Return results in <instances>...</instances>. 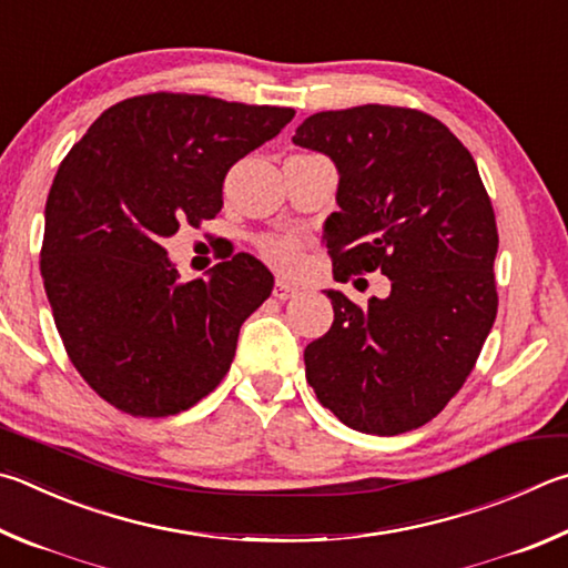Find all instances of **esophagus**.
<instances>
[{
  "label": "esophagus",
  "instance_id": "obj_1",
  "mask_svg": "<svg viewBox=\"0 0 568 568\" xmlns=\"http://www.w3.org/2000/svg\"><path fill=\"white\" fill-rule=\"evenodd\" d=\"M297 293H301V291H297L295 285L285 283V281H277L275 287H273V297H275V301H291V297H295Z\"/></svg>",
  "mask_w": 568,
  "mask_h": 568
}]
</instances>
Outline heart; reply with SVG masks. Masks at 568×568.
I'll return each instance as SVG.
<instances>
[{
    "mask_svg": "<svg viewBox=\"0 0 568 568\" xmlns=\"http://www.w3.org/2000/svg\"><path fill=\"white\" fill-rule=\"evenodd\" d=\"M261 255L267 263L283 273H295L303 263V248L301 241L293 239V235H265L257 243Z\"/></svg>",
    "mask_w": 568,
    "mask_h": 568,
    "instance_id": "b5f03b06",
    "label": "heart"
}]
</instances>
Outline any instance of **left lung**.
<instances>
[{
    "mask_svg": "<svg viewBox=\"0 0 568 568\" xmlns=\"http://www.w3.org/2000/svg\"><path fill=\"white\" fill-rule=\"evenodd\" d=\"M293 141L335 161L325 245L337 281L379 271L392 291L355 305L325 291L335 320L305 347L320 405L365 435L427 425L462 389L497 317V219L477 163L425 111H320Z\"/></svg>",
    "mask_w": 568,
    "mask_h": 568,
    "instance_id": "left-lung-1",
    "label": "left lung"
}]
</instances>
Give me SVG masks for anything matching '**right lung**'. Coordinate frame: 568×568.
<instances>
[{
	"label": "right lung",
	"instance_id": "right-lung-1",
	"mask_svg": "<svg viewBox=\"0 0 568 568\" xmlns=\"http://www.w3.org/2000/svg\"><path fill=\"white\" fill-rule=\"evenodd\" d=\"M293 116L156 91L106 109L61 161L41 277L69 359L109 405L179 415L231 369L241 325L273 291L271 271L239 253L209 281H181L161 243L181 223L215 219L225 173Z\"/></svg>",
	"mask_w": 568,
	"mask_h": 568
}]
</instances>
